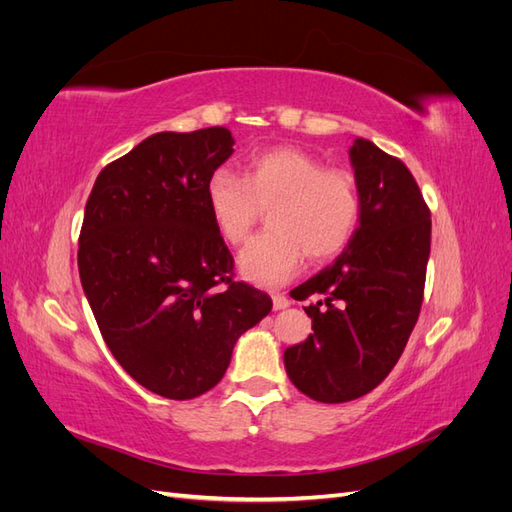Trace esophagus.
Masks as SVG:
<instances>
[{"label": "esophagus", "instance_id": "1", "mask_svg": "<svg viewBox=\"0 0 512 512\" xmlns=\"http://www.w3.org/2000/svg\"><path fill=\"white\" fill-rule=\"evenodd\" d=\"M286 307H290V299L282 292H275L273 294V309H286Z\"/></svg>", "mask_w": 512, "mask_h": 512}]
</instances>
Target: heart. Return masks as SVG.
I'll use <instances>...</instances> for the list:
<instances>
[{"instance_id":"heart-1","label":"heart","mask_w":512,"mask_h":512,"mask_svg":"<svg viewBox=\"0 0 512 512\" xmlns=\"http://www.w3.org/2000/svg\"><path fill=\"white\" fill-rule=\"evenodd\" d=\"M205 200L224 241L241 245L262 211H269V232L247 243L239 273L258 286L288 282L303 265L327 262L342 254L361 222V190L348 168L324 164L299 147L260 153L245 175L213 170Z\"/></svg>"}]
</instances>
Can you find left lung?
<instances>
[{
	"label": "left lung",
	"instance_id": "left-lung-1",
	"mask_svg": "<svg viewBox=\"0 0 512 512\" xmlns=\"http://www.w3.org/2000/svg\"><path fill=\"white\" fill-rule=\"evenodd\" d=\"M361 222L331 267L297 286L314 333L284 352L286 374L322 404L363 397L391 374L421 314L431 211L399 158L365 138L350 147Z\"/></svg>",
	"mask_w": 512,
	"mask_h": 512
}]
</instances>
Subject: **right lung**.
<instances>
[{
  "instance_id": "obj_1",
  "label": "right lung",
  "mask_w": 512,
  "mask_h": 512,
  "mask_svg": "<svg viewBox=\"0 0 512 512\" xmlns=\"http://www.w3.org/2000/svg\"><path fill=\"white\" fill-rule=\"evenodd\" d=\"M230 130L158 132L106 164L79 237V273L119 365L151 393L194 399L218 384L271 297L232 280L205 188L232 156Z\"/></svg>"
}]
</instances>
